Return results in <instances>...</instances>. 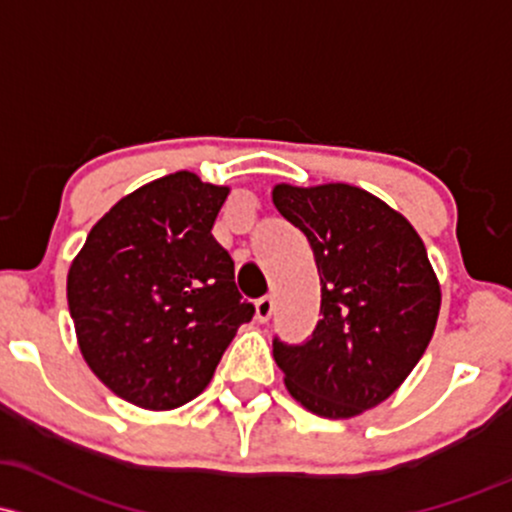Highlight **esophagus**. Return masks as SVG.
<instances>
[{"mask_svg": "<svg viewBox=\"0 0 512 512\" xmlns=\"http://www.w3.org/2000/svg\"><path fill=\"white\" fill-rule=\"evenodd\" d=\"M274 313V299L272 296H262V299L255 301V318L260 320V323H265V320L272 318Z\"/></svg>", "mask_w": 512, "mask_h": 512, "instance_id": "esophagus-1", "label": "esophagus"}]
</instances>
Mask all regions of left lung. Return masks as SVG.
I'll list each match as a JSON object with an SVG mask.
<instances>
[{"label": "left lung", "instance_id": "8db88e82", "mask_svg": "<svg viewBox=\"0 0 512 512\" xmlns=\"http://www.w3.org/2000/svg\"><path fill=\"white\" fill-rule=\"evenodd\" d=\"M272 201L308 238L320 277L316 330L299 345L274 338V359L303 408L355 418L406 381L435 333L428 250L401 213L350 184H277Z\"/></svg>", "mask_w": 512, "mask_h": 512}]
</instances>
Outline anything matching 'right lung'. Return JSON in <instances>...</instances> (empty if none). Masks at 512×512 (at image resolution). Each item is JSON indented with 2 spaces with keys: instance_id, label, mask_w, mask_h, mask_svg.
<instances>
[{
  "instance_id": "1",
  "label": "right lung",
  "mask_w": 512,
  "mask_h": 512,
  "mask_svg": "<svg viewBox=\"0 0 512 512\" xmlns=\"http://www.w3.org/2000/svg\"><path fill=\"white\" fill-rule=\"evenodd\" d=\"M228 187L174 172L123 196L67 274L84 362L116 396L170 411L209 386L255 306L211 235Z\"/></svg>"
}]
</instances>
